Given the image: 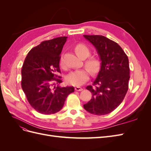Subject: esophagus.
Returning a JSON list of instances; mask_svg holds the SVG:
<instances>
[{
	"label": "esophagus",
	"instance_id": "esophagus-1",
	"mask_svg": "<svg viewBox=\"0 0 151 151\" xmlns=\"http://www.w3.org/2000/svg\"><path fill=\"white\" fill-rule=\"evenodd\" d=\"M75 90L77 91H81L83 90V89L82 88H81V87L77 86V87H76V88H75Z\"/></svg>",
	"mask_w": 151,
	"mask_h": 151
}]
</instances>
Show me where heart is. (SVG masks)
Returning a JSON list of instances; mask_svg holds the SVG:
<instances>
[{"label": "heart", "instance_id": "b5f03b06", "mask_svg": "<svg viewBox=\"0 0 151 151\" xmlns=\"http://www.w3.org/2000/svg\"><path fill=\"white\" fill-rule=\"evenodd\" d=\"M75 51L79 57L85 58L90 54L89 48L84 44H78L75 48ZM86 66L93 73H96L100 67V61L98 58L92 57L88 59L86 62ZM89 71L86 68H82L71 72L66 77L67 83L73 86H81L88 81L89 78Z\"/></svg>", "mask_w": 151, "mask_h": 151}]
</instances>
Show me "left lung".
<instances>
[{"label": "left lung", "instance_id": "left-lung-1", "mask_svg": "<svg viewBox=\"0 0 151 151\" xmlns=\"http://www.w3.org/2000/svg\"><path fill=\"white\" fill-rule=\"evenodd\" d=\"M83 36L95 47L101 62L93 86L86 87L93 95L84 108L95 115H107L122 103L129 89V58L119 45L105 36Z\"/></svg>", "mask_w": 151, "mask_h": 151}]
</instances>
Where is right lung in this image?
<instances>
[{
    "label": "right lung",
    "mask_w": 151,
    "mask_h": 151,
    "mask_svg": "<svg viewBox=\"0 0 151 151\" xmlns=\"http://www.w3.org/2000/svg\"><path fill=\"white\" fill-rule=\"evenodd\" d=\"M67 36L44 41L27 55L21 70V86L27 99L36 111L51 115L63 108L74 87H61L59 62Z\"/></svg>",
    "instance_id": "1"
}]
</instances>
